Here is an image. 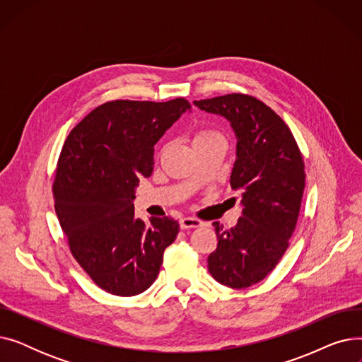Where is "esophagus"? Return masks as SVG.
<instances>
[{"mask_svg": "<svg viewBox=\"0 0 362 362\" xmlns=\"http://www.w3.org/2000/svg\"><path fill=\"white\" fill-rule=\"evenodd\" d=\"M204 223L195 217H182L180 227L182 229H192V227H201Z\"/></svg>", "mask_w": 362, "mask_h": 362, "instance_id": "1", "label": "esophagus"}]
</instances>
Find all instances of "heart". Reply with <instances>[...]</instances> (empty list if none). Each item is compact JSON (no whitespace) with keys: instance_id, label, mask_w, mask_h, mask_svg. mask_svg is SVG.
I'll return each instance as SVG.
<instances>
[{"instance_id":"obj_1","label":"heart","mask_w":362,"mask_h":362,"mask_svg":"<svg viewBox=\"0 0 362 362\" xmlns=\"http://www.w3.org/2000/svg\"><path fill=\"white\" fill-rule=\"evenodd\" d=\"M210 135H214V133H211V132H206V130H202V132H199L198 135L195 136V139H199V138H205V136H210Z\"/></svg>"}]
</instances>
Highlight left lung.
I'll return each instance as SVG.
<instances>
[{
  "instance_id": "8db88e82",
  "label": "left lung",
  "mask_w": 362,
  "mask_h": 362,
  "mask_svg": "<svg viewBox=\"0 0 362 362\" xmlns=\"http://www.w3.org/2000/svg\"><path fill=\"white\" fill-rule=\"evenodd\" d=\"M194 104L224 117L238 141L230 185L242 195V216L227 230L213 223L218 242L208 257V272L224 286L250 288L276 267L289 246L305 187L302 156L289 127L250 95Z\"/></svg>"
}]
</instances>
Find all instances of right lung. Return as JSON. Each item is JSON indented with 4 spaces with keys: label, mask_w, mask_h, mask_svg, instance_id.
Returning a JSON list of instances; mask_svg holds the SVG:
<instances>
[{
    "label": "right lung",
    "mask_w": 362,
    "mask_h": 362,
    "mask_svg": "<svg viewBox=\"0 0 362 362\" xmlns=\"http://www.w3.org/2000/svg\"><path fill=\"white\" fill-rule=\"evenodd\" d=\"M186 111L185 98L105 103L64 142L52 187L55 213L73 257L108 293L146 291L179 233L173 218H136L133 199L139 179L154 170L156 144Z\"/></svg>",
    "instance_id": "obj_1"
}]
</instances>
